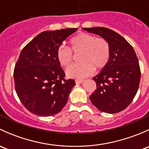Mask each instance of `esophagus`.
<instances>
[{
  "instance_id": "obj_1",
  "label": "esophagus",
  "mask_w": 149,
  "mask_h": 149,
  "mask_svg": "<svg viewBox=\"0 0 149 149\" xmlns=\"http://www.w3.org/2000/svg\"><path fill=\"white\" fill-rule=\"evenodd\" d=\"M82 82H84V80H81V79H76V84H80Z\"/></svg>"
}]
</instances>
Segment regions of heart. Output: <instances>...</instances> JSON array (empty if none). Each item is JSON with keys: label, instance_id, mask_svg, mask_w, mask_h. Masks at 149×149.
<instances>
[{"label": "heart", "instance_id": "obj_1", "mask_svg": "<svg viewBox=\"0 0 149 149\" xmlns=\"http://www.w3.org/2000/svg\"><path fill=\"white\" fill-rule=\"evenodd\" d=\"M70 48L64 45L58 47L56 57L59 63L68 68L72 64L75 55L80 53L81 63L72 66L67 70L69 77L84 79L92 74L94 68L101 70L106 67L110 60L111 49L109 42L104 38L85 32L79 33L69 40Z\"/></svg>", "mask_w": 149, "mask_h": 149}]
</instances>
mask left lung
Instances as JSON below:
<instances>
[{"mask_svg":"<svg viewBox=\"0 0 149 149\" xmlns=\"http://www.w3.org/2000/svg\"><path fill=\"white\" fill-rule=\"evenodd\" d=\"M109 42L111 56L109 63L93 78L97 89L90 96L91 103L100 111L114 114L125 109L139 89L141 70L133 47L113 30L105 27L84 28Z\"/></svg>","mask_w":149,"mask_h":149,"instance_id":"8db88e82","label":"left lung"}]
</instances>
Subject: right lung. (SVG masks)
I'll use <instances>...</instances> for the list:
<instances>
[{"label":"right lung","mask_w":149,"mask_h":149,"mask_svg":"<svg viewBox=\"0 0 149 149\" xmlns=\"http://www.w3.org/2000/svg\"><path fill=\"white\" fill-rule=\"evenodd\" d=\"M77 29L43 31L21 52L13 72L15 89L21 102L34 115L52 116L67 103L76 83L73 79H65L56 52L63 42Z\"/></svg>","instance_id":"right-lung-1"}]
</instances>
